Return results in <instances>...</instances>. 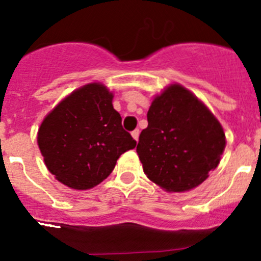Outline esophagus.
Instances as JSON below:
<instances>
[{
	"instance_id": "esophagus-1",
	"label": "esophagus",
	"mask_w": 261,
	"mask_h": 261,
	"mask_svg": "<svg viewBox=\"0 0 261 261\" xmlns=\"http://www.w3.org/2000/svg\"><path fill=\"white\" fill-rule=\"evenodd\" d=\"M138 136H140V130H138V129H135L132 132V137L135 138L136 141H138Z\"/></svg>"
}]
</instances>
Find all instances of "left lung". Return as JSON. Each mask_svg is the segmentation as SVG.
Masks as SVG:
<instances>
[{
    "label": "left lung",
    "mask_w": 261,
    "mask_h": 261,
    "mask_svg": "<svg viewBox=\"0 0 261 261\" xmlns=\"http://www.w3.org/2000/svg\"><path fill=\"white\" fill-rule=\"evenodd\" d=\"M225 146L216 116L190 90L174 84L153 99L136 150L153 183L167 192H186L206 180Z\"/></svg>",
    "instance_id": "1"
}]
</instances>
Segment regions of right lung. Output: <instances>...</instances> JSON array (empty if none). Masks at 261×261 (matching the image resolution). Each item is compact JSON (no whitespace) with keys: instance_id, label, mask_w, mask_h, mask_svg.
Segmentation results:
<instances>
[{"instance_id":"1","label":"right lung","mask_w":261,"mask_h":261,"mask_svg":"<svg viewBox=\"0 0 261 261\" xmlns=\"http://www.w3.org/2000/svg\"><path fill=\"white\" fill-rule=\"evenodd\" d=\"M105 85H85L62 99L40 124L38 145L45 166L69 188L98 186L119 156L136 147Z\"/></svg>"}]
</instances>
